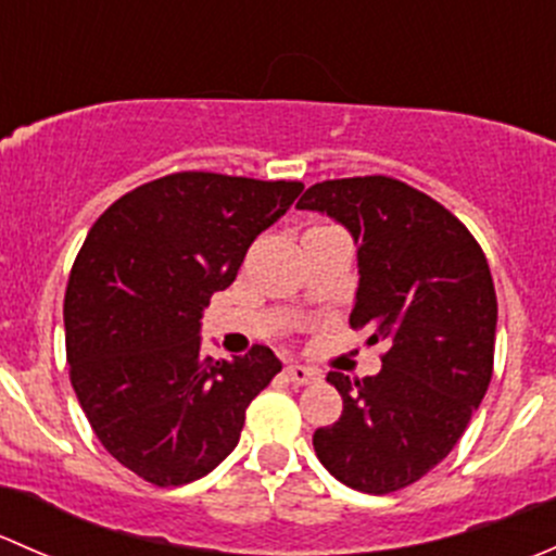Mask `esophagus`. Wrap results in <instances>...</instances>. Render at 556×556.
<instances>
[{"mask_svg": "<svg viewBox=\"0 0 556 556\" xmlns=\"http://www.w3.org/2000/svg\"><path fill=\"white\" fill-rule=\"evenodd\" d=\"M285 374H288V382L293 384H312L319 379V371H314L309 366H301V363H290Z\"/></svg>", "mask_w": 556, "mask_h": 556, "instance_id": "1", "label": "esophagus"}]
</instances>
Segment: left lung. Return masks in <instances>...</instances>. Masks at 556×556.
<instances>
[{
  "label": "left lung",
  "instance_id": "1",
  "mask_svg": "<svg viewBox=\"0 0 556 556\" xmlns=\"http://www.w3.org/2000/svg\"><path fill=\"white\" fill-rule=\"evenodd\" d=\"M299 210L328 215L357 244L352 328L387 341L382 371L328 382L344 412L314 452L352 490L387 495L454 450L492 379L497 299L490 266L450 210L392 177L317 182Z\"/></svg>",
  "mask_w": 556,
  "mask_h": 556
}]
</instances>
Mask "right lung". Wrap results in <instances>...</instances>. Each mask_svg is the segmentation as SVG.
<instances>
[{"mask_svg": "<svg viewBox=\"0 0 556 556\" xmlns=\"http://www.w3.org/2000/svg\"><path fill=\"white\" fill-rule=\"evenodd\" d=\"M301 190L177 172L117 199L88 231L64 299L72 387L104 450L150 484L215 470L282 371L261 344L233 361L201 355V317Z\"/></svg>", "mask_w": 556, "mask_h": 556, "instance_id": "add662e5", "label": "right lung"}]
</instances>
